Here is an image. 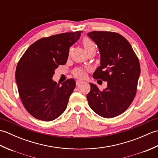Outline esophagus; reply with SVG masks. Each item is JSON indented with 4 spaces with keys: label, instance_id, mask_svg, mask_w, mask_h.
Masks as SVG:
<instances>
[{
    "label": "esophagus",
    "instance_id": "obj_1",
    "mask_svg": "<svg viewBox=\"0 0 158 158\" xmlns=\"http://www.w3.org/2000/svg\"><path fill=\"white\" fill-rule=\"evenodd\" d=\"M83 81H81V80H77L76 81V84H77V85H79L80 83H81Z\"/></svg>",
    "mask_w": 158,
    "mask_h": 158
}]
</instances>
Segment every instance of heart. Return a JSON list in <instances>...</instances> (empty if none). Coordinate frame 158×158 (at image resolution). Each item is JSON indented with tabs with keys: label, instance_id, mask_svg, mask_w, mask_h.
Masks as SVG:
<instances>
[{
	"label": "heart",
	"instance_id": "b5f03b06",
	"mask_svg": "<svg viewBox=\"0 0 158 158\" xmlns=\"http://www.w3.org/2000/svg\"><path fill=\"white\" fill-rule=\"evenodd\" d=\"M83 47H84L85 50L91 48H93V47H96L94 42L92 41L91 40L88 38L83 39ZM87 70L88 69H84V68H77V69L74 70L73 75H74V76L79 77V78H83V77H85Z\"/></svg>",
	"mask_w": 158,
	"mask_h": 158
}]
</instances>
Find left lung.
Returning a JSON list of instances; mask_svg holds the SVG:
<instances>
[{"instance_id": "8db88e82", "label": "left lung", "mask_w": 158, "mask_h": 158, "mask_svg": "<svg viewBox=\"0 0 158 158\" xmlns=\"http://www.w3.org/2000/svg\"><path fill=\"white\" fill-rule=\"evenodd\" d=\"M88 36L96 43L100 53V66L93 77L107 81V88L101 91L89 83L87 99L98 115L112 118L125 111L135 98L140 63L130 43L118 33L93 31Z\"/></svg>"}]
</instances>
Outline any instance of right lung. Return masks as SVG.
Segmentation results:
<instances>
[{
  "label": "right lung",
  "mask_w": 158,
  "mask_h": 158,
  "mask_svg": "<svg viewBox=\"0 0 158 158\" xmlns=\"http://www.w3.org/2000/svg\"><path fill=\"white\" fill-rule=\"evenodd\" d=\"M82 31L65 32L38 40L29 47L16 67L15 80L23 106L32 116L50 122L66 110L76 83L73 79L61 85L52 79L54 70L65 64L69 48Z\"/></svg>",
  "instance_id": "right-lung-1"
}]
</instances>
